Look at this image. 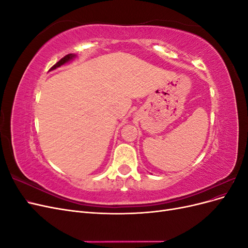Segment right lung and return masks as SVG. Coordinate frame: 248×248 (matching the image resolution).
I'll return each mask as SVG.
<instances>
[{
    "label": "right lung",
    "instance_id": "add662e5",
    "mask_svg": "<svg viewBox=\"0 0 248 248\" xmlns=\"http://www.w3.org/2000/svg\"><path fill=\"white\" fill-rule=\"evenodd\" d=\"M76 58H77V55H74V54H69V55L65 56L64 58H62L61 60H60V61H59L57 64H55L54 66H52L51 68L49 69V71H51V70H55V69L59 68V67H61V66H63V65L67 64V63L71 62L72 60H74Z\"/></svg>",
    "mask_w": 248,
    "mask_h": 248
}]
</instances>
